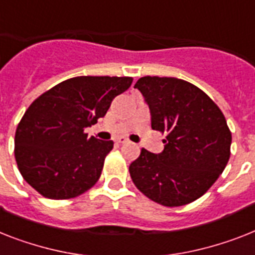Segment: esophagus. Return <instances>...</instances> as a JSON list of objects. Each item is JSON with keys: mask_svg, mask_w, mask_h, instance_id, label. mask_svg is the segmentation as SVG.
<instances>
[{"mask_svg": "<svg viewBox=\"0 0 255 255\" xmlns=\"http://www.w3.org/2000/svg\"><path fill=\"white\" fill-rule=\"evenodd\" d=\"M115 141L119 142V144H124V142H128V138L124 137V136H118V137L115 138Z\"/></svg>", "mask_w": 255, "mask_h": 255, "instance_id": "34e87169", "label": "esophagus"}]
</instances>
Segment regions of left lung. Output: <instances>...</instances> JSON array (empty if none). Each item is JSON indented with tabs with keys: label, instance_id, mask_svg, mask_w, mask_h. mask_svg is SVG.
Listing matches in <instances>:
<instances>
[{
	"label": "left lung",
	"instance_id": "1",
	"mask_svg": "<svg viewBox=\"0 0 255 255\" xmlns=\"http://www.w3.org/2000/svg\"><path fill=\"white\" fill-rule=\"evenodd\" d=\"M134 88L149 106L153 129L166 134L162 152L142 148L129 165L134 186L162 206L194 202L229 161L232 133L224 115L206 93L185 80L146 76Z\"/></svg>",
	"mask_w": 255,
	"mask_h": 255
}]
</instances>
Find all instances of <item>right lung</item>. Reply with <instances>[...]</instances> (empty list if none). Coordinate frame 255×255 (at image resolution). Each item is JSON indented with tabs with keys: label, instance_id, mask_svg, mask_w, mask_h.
<instances>
[{
	"label": "right lung",
	"instance_id": "add662e5",
	"mask_svg": "<svg viewBox=\"0 0 255 255\" xmlns=\"http://www.w3.org/2000/svg\"><path fill=\"white\" fill-rule=\"evenodd\" d=\"M131 84V77L81 76L35 99L14 138L24 181L49 199H70L93 187L114 142L88 137L84 129L105 117L113 99Z\"/></svg>",
	"mask_w": 255,
	"mask_h": 255
}]
</instances>
